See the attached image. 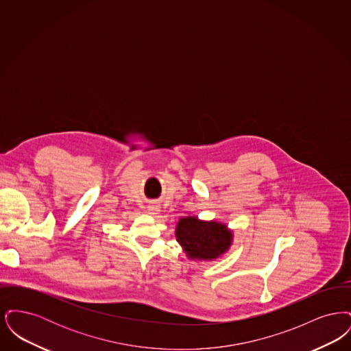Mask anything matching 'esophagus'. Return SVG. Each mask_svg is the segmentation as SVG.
<instances>
[{
	"instance_id": "esophagus-1",
	"label": "esophagus",
	"mask_w": 351,
	"mask_h": 351,
	"mask_svg": "<svg viewBox=\"0 0 351 351\" xmlns=\"http://www.w3.org/2000/svg\"><path fill=\"white\" fill-rule=\"evenodd\" d=\"M147 210H149V213L150 215H158L159 212H160V208H159V205L156 204V202H152V204H150L149 206H147Z\"/></svg>"
}]
</instances>
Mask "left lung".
Here are the masks:
<instances>
[{"label": "left lung", "instance_id": "left-lung-1", "mask_svg": "<svg viewBox=\"0 0 351 351\" xmlns=\"http://www.w3.org/2000/svg\"><path fill=\"white\" fill-rule=\"evenodd\" d=\"M176 239L188 258L213 261L229 250L233 234L225 223L200 221L197 217H183L176 226Z\"/></svg>", "mask_w": 351, "mask_h": 351}]
</instances>
